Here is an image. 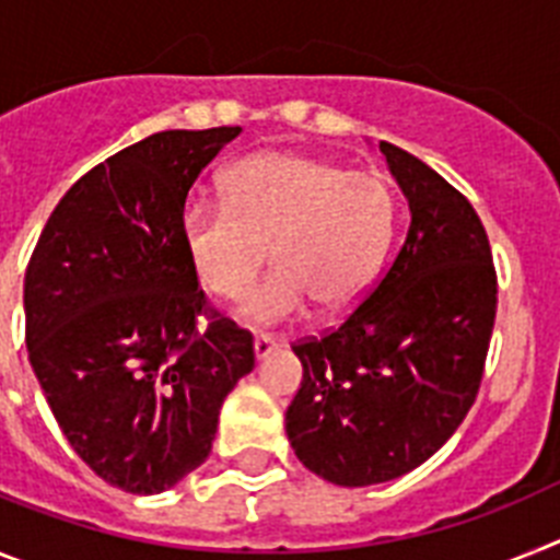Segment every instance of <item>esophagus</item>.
Here are the masks:
<instances>
[{
    "instance_id": "obj_1",
    "label": "esophagus",
    "mask_w": 560,
    "mask_h": 560,
    "mask_svg": "<svg viewBox=\"0 0 560 560\" xmlns=\"http://www.w3.org/2000/svg\"><path fill=\"white\" fill-rule=\"evenodd\" d=\"M276 349H279V343H276L273 335H256V340H253V352H256V361H265V358H270Z\"/></svg>"
}]
</instances>
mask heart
<instances>
[{
    "mask_svg": "<svg viewBox=\"0 0 560 560\" xmlns=\"http://www.w3.org/2000/svg\"><path fill=\"white\" fill-rule=\"evenodd\" d=\"M400 222V199L381 172L301 152H259L222 174V202H188L179 245L217 299H242L266 245L277 265L242 301V315L276 324L352 313L381 276Z\"/></svg>",
    "mask_w": 560,
    "mask_h": 560,
    "instance_id": "b5f03b06",
    "label": "heart"
}]
</instances>
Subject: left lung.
Here are the masks:
<instances>
[{
    "mask_svg": "<svg viewBox=\"0 0 560 560\" xmlns=\"http://www.w3.org/2000/svg\"><path fill=\"white\" fill-rule=\"evenodd\" d=\"M411 225L395 261L338 327L293 343L287 406L304 468L340 488L388 482L448 442L482 386L495 267L479 213L415 154L381 143Z\"/></svg>",
    "mask_w": 560,
    "mask_h": 560,
    "instance_id": "1",
    "label": "left lung"
}]
</instances>
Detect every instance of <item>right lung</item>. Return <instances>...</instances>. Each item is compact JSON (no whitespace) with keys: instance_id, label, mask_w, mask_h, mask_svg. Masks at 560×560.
Segmentation results:
<instances>
[{"instance_id":"obj_1","label":"right lung","mask_w":560,"mask_h":560,"mask_svg":"<svg viewBox=\"0 0 560 560\" xmlns=\"http://www.w3.org/2000/svg\"><path fill=\"white\" fill-rule=\"evenodd\" d=\"M240 132L168 129L106 158L58 199L24 273V340L52 417L126 493L197 470L256 366L253 335L208 307L179 245L188 191Z\"/></svg>"}]
</instances>
